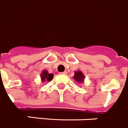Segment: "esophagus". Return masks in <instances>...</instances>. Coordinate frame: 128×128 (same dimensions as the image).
Listing matches in <instances>:
<instances>
[{"instance_id":"esophagus-1","label":"esophagus","mask_w":128,"mask_h":128,"mask_svg":"<svg viewBox=\"0 0 128 128\" xmlns=\"http://www.w3.org/2000/svg\"><path fill=\"white\" fill-rule=\"evenodd\" d=\"M60 74H67V72H66V71H64V72H60Z\"/></svg>"}]
</instances>
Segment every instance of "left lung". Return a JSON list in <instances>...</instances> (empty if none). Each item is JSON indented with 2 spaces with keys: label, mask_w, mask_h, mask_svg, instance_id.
<instances>
[{
  "label": "left lung",
  "mask_w": 128,
  "mask_h": 128,
  "mask_svg": "<svg viewBox=\"0 0 128 128\" xmlns=\"http://www.w3.org/2000/svg\"><path fill=\"white\" fill-rule=\"evenodd\" d=\"M73 78L75 80L76 82L80 84V83L84 82L85 76L81 71H77L74 72V76H73Z\"/></svg>",
  "instance_id": "obj_1"
}]
</instances>
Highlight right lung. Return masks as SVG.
I'll use <instances>...</instances> for the list:
<instances>
[{"instance_id":"right-lung-1","label":"right lung","mask_w":128,"mask_h":128,"mask_svg":"<svg viewBox=\"0 0 128 128\" xmlns=\"http://www.w3.org/2000/svg\"><path fill=\"white\" fill-rule=\"evenodd\" d=\"M54 74L52 73H48L46 70H43L41 74V78L42 82H44V81L50 82L53 79Z\"/></svg>"}]
</instances>
